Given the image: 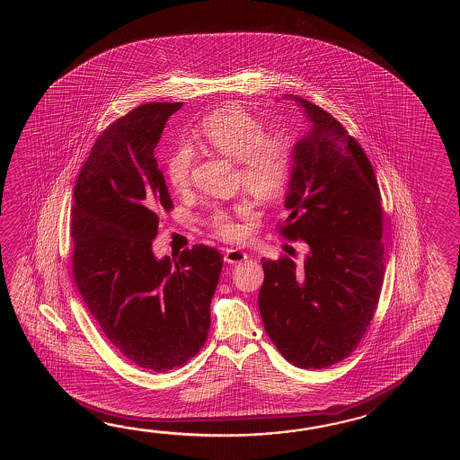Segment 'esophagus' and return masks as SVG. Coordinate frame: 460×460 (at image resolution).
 Masks as SVG:
<instances>
[{"instance_id": "34e87169", "label": "esophagus", "mask_w": 460, "mask_h": 460, "mask_svg": "<svg viewBox=\"0 0 460 460\" xmlns=\"http://www.w3.org/2000/svg\"><path fill=\"white\" fill-rule=\"evenodd\" d=\"M246 258H248V254L244 253L243 250H240V248H228L226 252V263H242Z\"/></svg>"}]
</instances>
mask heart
<instances>
[{
  "label": "heart",
  "instance_id": "obj_1",
  "mask_svg": "<svg viewBox=\"0 0 460 460\" xmlns=\"http://www.w3.org/2000/svg\"><path fill=\"white\" fill-rule=\"evenodd\" d=\"M200 135L214 151L236 161L238 181L254 197L273 199L283 192L294 163L293 137L286 131L266 133L263 121L246 108L226 105L204 118ZM194 159L189 143L177 145L167 156V181L179 192L190 186ZM252 216L253 206L244 200L232 210L217 208L210 226L222 238L238 240L244 234V220Z\"/></svg>",
  "mask_w": 460,
  "mask_h": 460
}]
</instances>
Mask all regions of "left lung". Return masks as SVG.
<instances>
[{
  "label": "left lung",
  "instance_id": "left-lung-1",
  "mask_svg": "<svg viewBox=\"0 0 460 460\" xmlns=\"http://www.w3.org/2000/svg\"><path fill=\"white\" fill-rule=\"evenodd\" d=\"M313 125L294 146L279 232L309 246L303 266L263 261L258 307L289 363L321 370L357 349L376 311L383 276L382 196L372 164L349 131L305 98L291 97Z\"/></svg>",
  "mask_w": 460,
  "mask_h": 460
}]
</instances>
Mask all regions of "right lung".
Returning <instances> with one entry per match:
<instances>
[{
    "label": "right lung",
    "instance_id": "right-lung-1",
    "mask_svg": "<svg viewBox=\"0 0 460 460\" xmlns=\"http://www.w3.org/2000/svg\"><path fill=\"white\" fill-rule=\"evenodd\" d=\"M182 107L146 103L98 137L72 207V270L108 341L151 372L186 365L207 341L224 256L194 244L174 260L153 253L159 214L172 208L155 149Z\"/></svg>",
    "mask_w": 460,
    "mask_h": 460
}]
</instances>
